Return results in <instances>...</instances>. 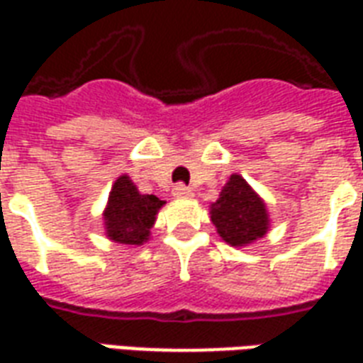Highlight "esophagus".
I'll return each instance as SVG.
<instances>
[{
    "mask_svg": "<svg viewBox=\"0 0 363 363\" xmlns=\"http://www.w3.org/2000/svg\"><path fill=\"white\" fill-rule=\"evenodd\" d=\"M173 196H177V198H192L194 192H192L186 184H177L173 189Z\"/></svg>",
    "mask_w": 363,
    "mask_h": 363,
    "instance_id": "obj_1",
    "label": "esophagus"
}]
</instances>
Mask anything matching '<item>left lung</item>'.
<instances>
[{"label":"left lung","instance_id":"8db88e82","mask_svg":"<svg viewBox=\"0 0 363 363\" xmlns=\"http://www.w3.org/2000/svg\"><path fill=\"white\" fill-rule=\"evenodd\" d=\"M211 221L225 242L244 246L262 238L267 230L265 203L240 174H230L219 200L211 206Z\"/></svg>","mask_w":363,"mask_h":363}]
</instances>
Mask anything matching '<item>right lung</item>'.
I'll list each match as a JSON object with an SVG mask.
<instances>
[{
  "mask_svg": "<svg viewBox=\"0 0 363 363\" xmlns=\"http://www.w3.org/2000/svg\"><path fill=\"white\" fill-rule=\"evenodd\" d=\"M163 203L157 196L140 194L134 182L123 174L115 181L104 213L107 236L121 244L146 242Z\"/></svg>",
  "mask_w": 363,
  "mask_h": 363,
  "instance_id": "add662e5",
  "label": "right lung"
}]
</instances>
